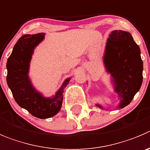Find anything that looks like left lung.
I'll return each instance as SVG.
<instances>
[{
	"label": "left lung",
	"mask_w": 150,
	"mask_h": 150,
	"mask_svg": "<svg viewBox=\"0 0 150 150\" xmlns=\"http://www.w3.org/2000/svg\"><path fill=\"white\" fill-rule=\"evenodd\" d=\"M104 62L120 99L119 108H125L140 90L143 81L140 48L129 32L122 30L111 32L107 41Z\"/></svg>",
	"instance_id": "8db88e82"
}]
</instances>
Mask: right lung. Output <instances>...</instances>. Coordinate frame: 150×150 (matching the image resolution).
<instances>
[{
	"label": "right lung",
	"instance_id": "add662e5",
	"mask_svg": "<svg viewBox=\"0 0 150 150\" xmlns=\"http://www.w3.org/2000/svg\"><path fill=\"white\" fill-rule=\"evenodd\" d=\"M44 33L25 35L14 46L7 59L6 82L15 102L39 119H48L61 109L64 89L71 78L65 79L52 98H45L34 88L28 76L30 60L35 47L44 39Z\"/></svg>",
	"mask_w": 150,
	"mask_h": 150
}]
</instances>
